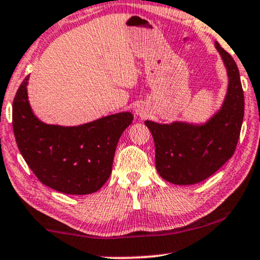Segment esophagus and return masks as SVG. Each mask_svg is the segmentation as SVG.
<instances>
[{
  "label": "esophagus",
  "instance_id": "esophagus-1",
  "mask_svg": "<svg viewBox=\"0 0 260 260\" xmlns=\"http://www.w3.org/2000/svg\"><path fill=\"white\" fill-rule=\"evenodd\" d=\"M135 113H136V115L140 116V117H144L145 115H147V111H145V109L143 108V106L138 105L137 108L135 109Z\"/></svg>",
  "mask_w": 260,
  "mask_h": 260
}]
</instances>
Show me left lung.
Masks as SVG:
<instances>
[{"label":"left lung","instance_id":"8db88e82","mask_svg":"<svg viewBox=\"0 0 260 260\" xmlns=\"http://www.w3.org/2000/svg\"><path fill=\"white\" fill-rule=\"evenodd\" d=\"M226 69L229 84L220 108L202 123L145 120L155 142L159 176L170 183L189 186L213 175L232 157L244 118V92L232 56L214 42Z\"/></svg>","mask_w":260,"mask_h":260}]
</instances>
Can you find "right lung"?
<instances>
[{
    "mask_svg": "<svg viewBox=\"0 0 260 260\" xmlns=\"http://www.w3.org/2000/svg\"><path fill=\"white\" fill-rule=\"evenodd\" d=\"M28 80L13 103V129L19 150L45 186L63 194L85 195L101 189L111 175L113 157L131 112H119L80 125L47 124L28 101Z\"/></svg>",
    "mask_w": 260,
    "mask_h": 260,
    "instance_id": "obj_1",
    "label": "right lung"
}]
</instances>
